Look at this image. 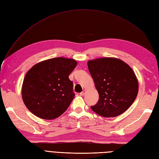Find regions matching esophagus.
<instances>
[{
    "instance_id": "esophagus-1",
    "label": "esophagus",
    "mask_w": 159,
    "mask_h": 159,
    "mask_svg": "<svg viewBox=\"0 0 159 159\" xmlns=\"http://www.w3.org/2000/svg\"><path fill=\"white\" fill-rule=\"evenodd\" d=\"M85 90H84V91H81V92L80 93V95H81V96H83V95H85Z\"/></svg>"
}]
</instances>
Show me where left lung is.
<instances>
[{"mask_svg": "<svg viewBox=\"0 0 159 159\" xmlns=\"http://www.w3.org/2000/svg\"><path fill=\"white\" fill-rule=\"evenodd\" d=\"M88 66L99 93L98 102L91 109L105 117L122 114L135 100L139 83L125 62L115 57L89 60Z\"/></svg>", "mask_w": 159, "mask_h": 159, "instance_id": "1", "label": "left lung"}]
</instances>
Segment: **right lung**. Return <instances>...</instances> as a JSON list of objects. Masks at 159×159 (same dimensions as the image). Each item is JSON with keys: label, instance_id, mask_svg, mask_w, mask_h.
Returning a JSON list of instances; mask_svg holds the SVG:
<instances>
[{"label": "right lung", "instance_id": "1", "mask_svg": "<svg viewBox=\"0 0 159 159\" xmlns=\"http://www.w3.org/2000/svg\"><path fill=\"white\" fill-rule=\"evenodd\" d=\"M76 66L75 60L59 57L40 61L28 71L22 98L30 112L49 120L66 111L75 96L68 76Z\"/></svg>", "mask_w": 159, "mask_h": 159}]
</instances>
